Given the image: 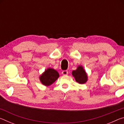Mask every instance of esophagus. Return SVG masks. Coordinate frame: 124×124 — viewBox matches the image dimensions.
Instances as JSON below:
<instances>
[{
  "mask_svg": "<svg viewBox=\"0 0 124 124\" xmlns=\"http://www.w3.org/2000/svg\"><path fill=\"white\" fill-rule=\"evenodd\" d=\"M68 70H63L62 72V74L63 75H67V74H68Z\"/></svg>",
  "mask_w": 124,
  "mask_h": 124,
  "instance_id": "1",
  "label": "esophagus"
}]
</instances>
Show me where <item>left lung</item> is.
Here are the masks:
<instances>
[{"instance_id": "8db88e82", "label": "left lung", "mask_w": 124, "mask_h": 124, "mask_svg": "<svg viewBox=\"0 0 124 124\" xmlns=\"http://www.w3.org/2000/svg\"><path fill=\"white\" fill-rule=\"evenodd\" d=\"M72 75L77 82L84 84L87 80V76L82 66H79L75 70L72 71Z\"/></svg>"}]
</instances>
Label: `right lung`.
I'll return each instance as SVG.
<instances>
[{
  "instance_id": "1",
  "label": "right lung",
  "mask_w": 124,
  "mask_h": 124,
  "mask_svg": "<svg viewBox=\"0 0 124 124\" xmlns=\"http://www.w3.org/2000/svg\"><path fill=\"white\" fill-rule=\"evenodd\" d=\"M59 77V74L56 70L52 68H48L40 77V80L45 86H49L54 83Z\"/></svg>"
}]
</instances>
